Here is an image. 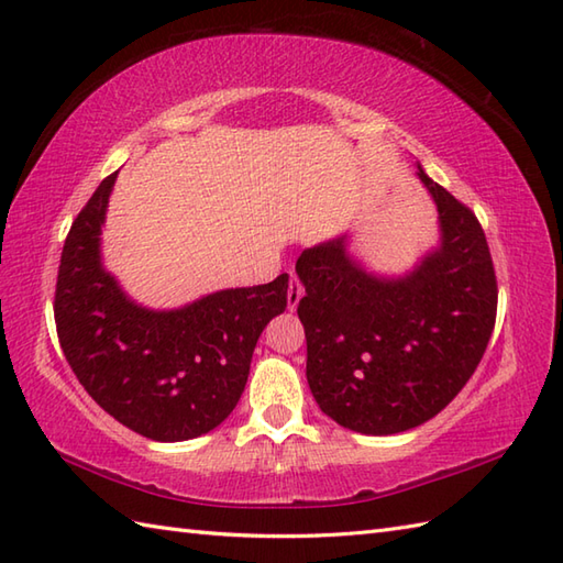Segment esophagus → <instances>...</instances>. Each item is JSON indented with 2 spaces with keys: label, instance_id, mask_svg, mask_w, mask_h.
Wrapping results in <instances>:
<instances>
[{
  "label": "esophagus",
  "instance_id": "obj_1",
  "mask_svg": "<svg viewBox=\"0 0 563 563\" xmlns=\"http://www.w3.org/2000/svg\"><path fill=\"white\" fill-rule=\"evenodd\" d=\"M302 295H305L302 285H300V280H297L295 275H292V278H290V285H288V309H290V312H295L297 305H300Z\"/></svg>",
  "mask_w": 563,
  "mask_h": 563
}]
</instances>
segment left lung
I'll return each mask as SVG.
<instances>
[{"instance_id": "obj_1", "label": "left lung", "mask_w": 563, "mask_h": 563, "mask_svg": "<svg viewBox=\"0 0 563 563\" xmlns=\"http://www.w3.org/2000/svg\"><path fill=\"white\" fill-rule=\"evenodd\" d=\"M440 244L404 275H377L339 234L297 258L307 382L319 409L363 435L438 416L474 375L496 321V273L479 220L430 178Z\"/></svg>"}]
</instances>
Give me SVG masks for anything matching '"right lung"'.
Masks as SVG:
<instances>
[{
  "mask_svg": "<svg viewBox=\"0 0 563 563\" xmlns=\"http://www.w3.org/2000/svg\"><path fill=\"white\" fill-rule=\"evenodd\" d=\"M118 172L106 176L65 239L55 324L81 387L118 423L159 442L218 428L242 397L261 331L288 307V273L218 290L178 309L130 297L101 261Z\"/></svg>",
  "mask_w": 563,
  "mask_h": 563,
  "instance_id": "1",
  "label": "right lung"
}]
</instances>
